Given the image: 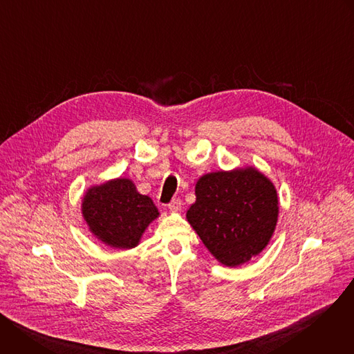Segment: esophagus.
Here are the masks:
<instances>
[{
    "mask_svg": "<svg viewBox=\"0 0 354 354\" xmlns=\"http://www.w3.org/2000/svg\"><path fill=\"white\" fill-rule=\"evenodd\" d=\"M168 207H169V210H171V212H179V210H180V207H182V201H180V198H178V197L172 198V200H171V203L168 205Z\"/></svg>",
    "mask_w": 354,
    "mask_h": 354,
    "instance_id": "esophagus-1",
    "label": "esophagus"
}]
</instances>
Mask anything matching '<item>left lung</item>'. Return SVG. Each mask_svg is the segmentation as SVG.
Masks as SVG:
<instances>
[{
  "instance_id": "left-lung-1",
  "label": "left lung",
  "mask_w": 354,
  "mask_h": 354,
  "mask_svg": "<svg viewBox=\"0 0 354 354\" xmlns=\"http://www.w3.org/2000/svg\"><path fill=\"white\" fill-rule=\"evenodd\" d=\"M273 183L254 168L213 172L196 183L186 213L206 248L225 266H238L268 245L279 214Z\"/></svg>"
}]
</instances>
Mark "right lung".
I'll list each match as a JSON object with an SVG mask.
<instances>
[{"mask_svg":"<svg viewBox=\"0 0 354 354\" xmlns=\"http://www.w3.org/2000/svg\"><path fill=\"white\" fill-rule=\"evenodd\" d=\"M82 214L91 231L115 248H133L147 225L158 217L148 196L140 194L129 179H116L88 190Z\"/></svg>","mask_w":354,"mask_h":354,"instance_id":"obj_1","label":"right lung"}]
</instances>
